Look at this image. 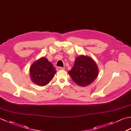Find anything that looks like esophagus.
Returning a JSON list of instances; mask_svg holds the SVG:
<instances>
[{"label":"esophagus","mask_w":131,"mask_h":131,"mask_svg":"<svg viewBox=\"0 0 131 131\" xmlns=\"http://www.w3.org/2000/svg\"><path fill=\"white\" fill-rule=\"evenodd\" d=\"M57 70L60 71V70H64V69H65V68H62V67H57Z\"/></svg>","instance_id":"obj_1"}]
</instances>
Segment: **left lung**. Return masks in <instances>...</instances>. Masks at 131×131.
Returning a JSON list of instances; mask_svg holds the SVG:
<instances>
[{
	"instance_id": "obj_1",
	"label": "left lung",
	"mask_w": 131,
	"mask_h": 131,
	"mask_svg": "<svg viewBox=\"0 0 131 131\" xmlns=\"http://www.w3.org/2000/svg\"><path fill=\"white\" fill-rule=\"evenodd\" d=\"M68 73L74 82L84 87L93 82L98 75L99 70L93 59L82 55L75 58L73 67Z\"/></svg>"
}]
</instances>
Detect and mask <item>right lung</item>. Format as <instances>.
<instances>
[{"mask_svg": "<svg viewBox=\"0 0 131 131\" xmlns=\"http://www.w3.org/2000/svg\"><path fill=\"white\" fill-rule=\"evenodd\" d=\"M29 70L32 81L40 86L48 84L57 72L52 63L45 57L36 61L30 66Z\"/></svg>", "mask_w": 131, "mask_h": 131, "instance_id": "1", "label": "right lung"}]
</instances>
